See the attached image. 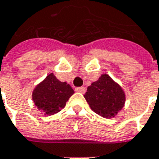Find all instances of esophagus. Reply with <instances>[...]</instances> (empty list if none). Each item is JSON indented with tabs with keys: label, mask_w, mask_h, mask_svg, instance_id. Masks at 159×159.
I'll use <instances>...</instances> for the list:
<instances>
[{
	"label": "esophagus",
	"mask_w": 159,
	"mask_h": 159,
	"mask_svg": "<svg viewBox=\"0 0 159 159\" xmlns=\"http://www.w3.org/2000/svg\"><path fill=\"white\" fill-rule=\"evenodd\" d=\"M75 91H77V92H80V93H84V92H85V87L82 86V87L75 88Z\"/></svg>",
	"instance_id": "1"
}]
</instances>
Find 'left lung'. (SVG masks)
I'll return each mask as SVG.
<instances>
[{
	"label": "left lung",
	"mask_w": 159,
	"mask_h": 159,
	"mask_svg": "<svg viewBox=\"0 0 159 159\" xmlns=\"http://www.w3.org/2000/svg\"><path fill=\"white\" fill-rule=\"evenodd\" d=\"M84 97L91 110L105 119L116 116L126 101L123 88L107 74L88 86Z\"/></svg>",
	"instance_id": "8db88e82"
}]
</instances>
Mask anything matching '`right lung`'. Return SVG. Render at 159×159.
Listing matches in <instances>:
<instances>
[{"mask_svg": "<svg viewBox=\"0 0 159 159\" xmlns=\"http://www.w3.org/2000/svg\"><path fill=\"white\" fill-rule=\"evenodd\" d=\"M75 91L67 82H61L51 73L37 84L32 92V100L44 115H54L65 107Z\"/></svg>", "mask_w": 159, "mask_h": 159, "instance_id": "add662e5", "label": "right lung"}]
</instances>
